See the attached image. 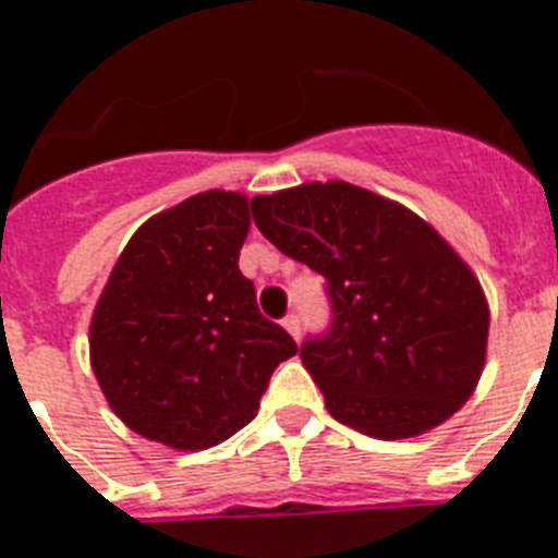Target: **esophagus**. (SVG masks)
<instances>
[{"mask_svg": "<svg viewBox=\"0 0 558 558\" xmlns=\"http://www.w3.org/2000/svg\"><path fill=\"white\" fill-rule=\"evenodd\" d=\"M284 329H288L293 338H299V332H302V318H299V313H288L284 315Z\"/></svg>", "mask_w": 558, "mask_h": 558, "instance_id": "34e87169", "label": "esophagus"}]
</instances>
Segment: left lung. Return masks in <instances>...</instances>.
<instances>
[{"mask_svg": "<svg viewBox=\"0 0 558 558\" xmlns=\"http://www.w3.org/2000/svg\"><path fill=\"white\" fill-rule=\"evenodd\" d=\"M251 211L276 248L327 279L332 324L299 354L340 425L397 441L472 397L489 304L430 223L347 181L256 195Z\"/></svg>", "mask_w": 558, "mask_h": 558, "instance_id": "obj_1", "label": "left lung"}]
</instances>
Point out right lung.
<instances>
[{"mask_svg": "<svg viewBox=\"0 0 558 558\" xmlns=\"http://www.w3.org/2000/svg\"><path fill=\"white\" fill-rule=\"evenodd\" d=\"M248 226L245 195L201 192L142 223L113 265L88 349L108 405L133 433L172 450L220 445L299 352L240 274Z\"/></svg>", "mask_w": 558, "mask_h": 558, "instance_id": "obj_1", "label": "right lung"}]
</instances>
